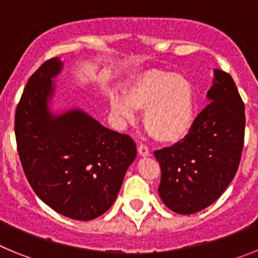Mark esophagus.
Segmentation results:
<instances>
[{"mask_svg": "<svg viewBox=\"0 0 258 258\" xmlns=\"http://www.w3.org/2000/svg\"><path fill=\"white\" fill-rule=\"evenodd\" d=\"M138 154H140L141 156H143V157L149 156V155H150L149 147H147V146H145V145L138 146Z\"/></svg>", "mask_w": 258, "mask_h": 258, "instance_id": "esophagus-1", "label": "esophagus"}]
</instances>
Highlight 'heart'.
<instances>
[{"label":"heart","mask_w":258,"mask_h":258,"mask_svg":"<svg viewBox=\"0 0 258 258\" xmlns=\"http://www.w3.org/2000/svg\"><path fill=\"white\" fill-rule=\"evenodd\" d=\"M121 95L111 98V109L126 121L143 111V125L155 140L174 145L188 136L197 118V94L187 77L151 68L137 75Z\"/></svg>","instance_id":"b5f03b06"}]
</instances>
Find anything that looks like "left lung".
Segmentation results:
<instances>
[{"mask_svg": "<svg viewBox=\"0 0 258 258\" xmlns=\"http://www.w3.org/2000/svg\"><path fill=\"white\" fill-rule=\"evenodd\" d=\"M211 103L195 118L188 136L155 151L161 166L159 195L173 212L192 214L213 204L226 190L240 163L244 143V104L234 80L213 70Z\"/></svg>", "mask_w": 258, "mask_h": 258, "instance_id": "1", "label": "left lung"}]
</instances>
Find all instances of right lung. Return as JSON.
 Returning a JSON list of instances; mask_svg holds the SVG:
<instances>
[{"instance_id": "right-lung-1", "label": "right lung", "mask_w": 258, "mask_h": 258, "mask_svg": "<svg viewBox=\"0 0 258 258\" xmlns=\"http://www.w3.org/2000/svg\"><path fill=\"white\" fill-rule=\"evenodd\" d=\"M61 71L60 58H52L28 80L15 112L18 152L45 204L72 220L90 221L115 203L137 146L80 107L55 109L54 80Z\"/></svg>"}]
</instances>
